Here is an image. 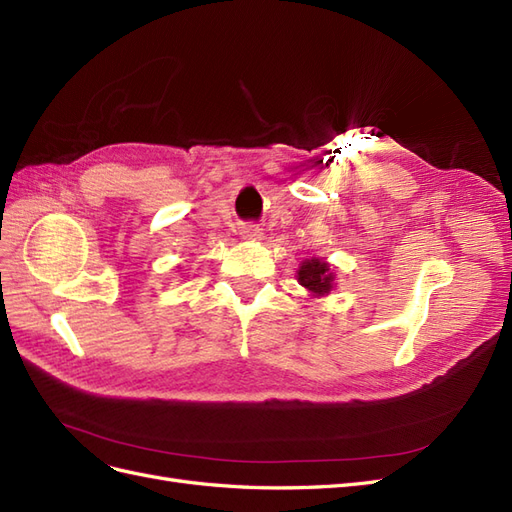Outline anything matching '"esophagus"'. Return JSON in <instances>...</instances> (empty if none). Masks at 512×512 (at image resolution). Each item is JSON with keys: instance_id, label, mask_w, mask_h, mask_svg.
Listing matches in <instances>:
<instances>
[{"instance_id": "1", "label": "esophagus", "mask_w": 512, "mask_h": 512, "mask_svg": "<svg viewBox=\"0 0 512 512\" xmlns=\"http://www.w3.org/2000/svg\"><path fill=\"white\" fill-rule=\"evenodd\" d=\"M243 237L256 241V239L262 237V232H260V228H245V230H243Z\"/></svg>"}]
</instances>
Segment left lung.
<instances>
[{"instance_id": "1", "label": "left lung", "mask_w": 512, "mask_h": 512, "mask_svg": "<svg viewBox=\"0 0 512 512\" xmlns=\"http://www.w3.org/2000/svg\"><path fill=\"white\" fill-rule=\"evenodd\" d=\"M297 280L303 288L312 292V297H324V294H329L333 290L335 275L331 273L329 262H324L320 258H309L301 262Z\"/></svg>"}]
</instances>
